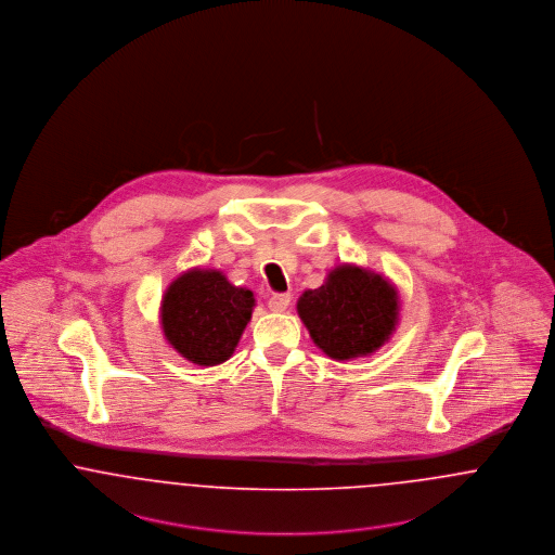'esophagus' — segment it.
<instances>
[{
  "label": "esophagus",
  "instance_id": "1",
  "mask_svg": "<svg viewBox=\"0 0 555 555\" xmlns=\"http://www.w3.org/2000/svg\"><path fill=\"white\" fill-rule=\"evenodd\" d=\"M291 293H274L270 299H268V308L272 312H285L289 308Z\"/></svg>",
  "mask_w": 555,
  "mask_h": 555
}]
</instances>
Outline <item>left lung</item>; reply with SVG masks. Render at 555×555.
Returning <instances> with one entry per match:
<instances>
[{
	"label": "left lung",
	"mask_w": 555,
	"mask_h": 555,
	"mask_svg": "<svg viewBox=\"0 0 555 555\" xmlns=\"http://www.w3.org/2000/svg\"><path fill=\"white\" fill-rule=\"evenodd\" d=\"M312 341L333 360L370 356L387 344L399 320V295L383 274L362 266L333 268L318 289L297 299Z\"/></svg>",
	"instance_id": "obj_1"
}]
</instances>
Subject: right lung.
<instances>
[{
	"mask_svg": "<svg viewBox=\"0 0 555 555\" xmlns=\"http://www.w3.org/2000/svg\"><path fill=\"white\" fill-rule=\"evenodd\" d=\"M254 293L220 270L191 268L164 291L159 324L166 341L197 366L227 362L251 320Z\"/></svg>",
	"mask_w": 555,
	"mask_h": 555,
	"instance_id": "add662e5",
	"label": "right lung"
}]
</instances>
